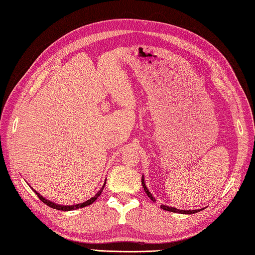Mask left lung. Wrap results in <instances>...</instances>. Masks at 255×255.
<instances>
[{
    "label": "left lung",
    "instance_id": "1",
    "mask_svg": "<svg viewBox=\"0 0 255 255\" xmlns=\"http://www.w3.org/2000/svg\"><path fill=\"white\" fill-rule=\"evenodd\" d=\"M141 183H142V186H143V189H144L145 194L148 195V197H149L151 200H153V202H155V199H154V197L152 196V194H151V193L149 192V189L147 188V186H145V183H144V178H143V176H142V178H141ZM161 208L163 209V210L172 211V213H180V214H187V215H191V214L198 213V211L203 210V209H196V210H180V209L174 208V207H169V206H165V205H161Z\"/></svg>",
    "mask_w": 255,
    "mask_h": 255
}]
</instances>
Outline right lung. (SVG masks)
Wrapping results in <instances>:
<instances>
[{
	"label": "right lung",
	"instance_id": "obj_1",
	"mask_svg": "<svg viewBox=\"0 0 255 255\" xmlns=\"http://www.w3.org/2000/svg\"><path fill=\"white\" fill-rule=\"evenodd\" d=\"M105 184H106V182L104 183V185H103V187L100 189L99 192H97L96 194H95V196L94 197H92V198H90L89 200H86V202H84V203H81V204H77V205H71V206H62V205H58V204H55V203H52V202H50V200H48V199H46L44 196H41V195L39 194V193H37L35 189H34V192L37 194V196L39 197V199L41 200L42 203H45L46 205H48L49 206V207H51V208H53V209H58V210H64V211H69V210H74V209H79V208H83V207H85V206H89V205H91V204H93L95 200L97 199V197L100 196V195L102 194V192H103V189H104V186H105Z\"/></svg>",
	"mask_w": 255,
	"mask_h": 255
}]
</instances>
